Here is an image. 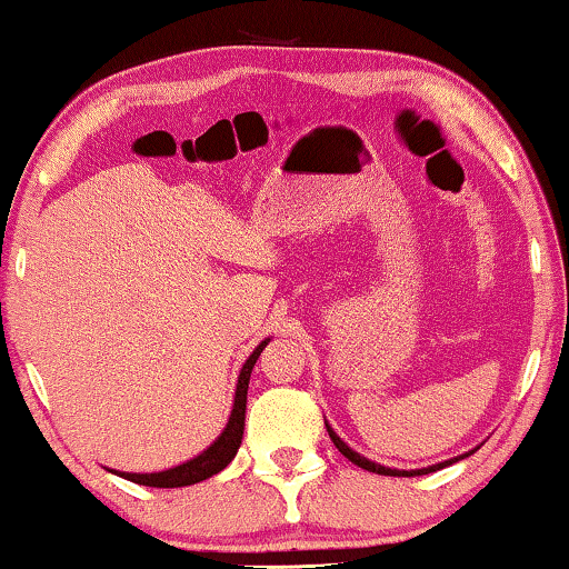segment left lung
Wrapping results in <instances>:
<instances>
[{
  "instance_id": "left-lung-1",
  "label": "left lung",
  "mask_w": 569,
  "mask_h": 569,
  "mask_svg": "<svg viewBox=\"0 0 569 569\" xmlns=\"http://www.w3.org/2000/svg\"><path fill=\"white\" fill-rule=\"evenodd\" d=\"M326 427H328V435H330V440H333V445L336 448L343 452V456L351 460V462H356L358 468H363V470H369V473H379V476H425V473H435V470H440V468H445V466H452V462H458V460H462V458H468L470 452H466V456H460V458H452V460H445V462H437V466H430V468H419V470H395V468H383V466H379V462H373V460H369V458H363V456H358L356 450H351L348 448V445L340 440V437L333 432V427H330L328 422H326Z\"/></svg>"
}]
</instances>
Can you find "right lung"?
I'll use <instances>...</instances> for the list:
<instances>
[{
  "instance_id": "1",
  "label": "right lung",
  "mask_w": 569,
  "mask_h": 569,
  "mask_svg": "<svg viewBox=\"0 0 569 569\" xmlns=\"http://www.w3.org/2000/svg\"><path fill=\"white\" fill-rule=\"evenodd\" d=\"M267 343H269V338L261 340V343L247 358V363L241 366L239 383H236V397H233L231 417H229V422H226L223 432L218 435V440L211 445V448H206L193 460L182 462V466H174L170 470H160V473H121V470H111V473H117L121 478L132 480V483L152 486V488L193 486V483H200V480H206V478H211L216 473H221V470L236 458V452H239V445H241V437H243V417H247L249 376H251V369H254L257 358L267 348Z\"/></svg>"
}]
</instances>
